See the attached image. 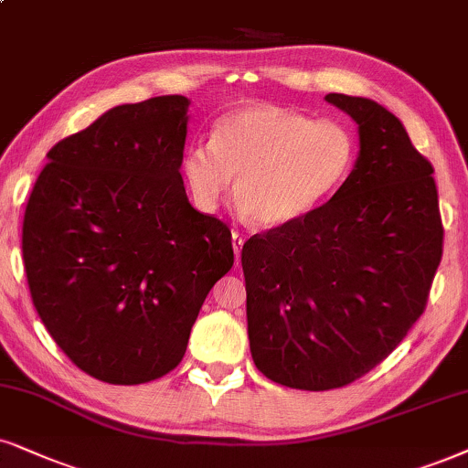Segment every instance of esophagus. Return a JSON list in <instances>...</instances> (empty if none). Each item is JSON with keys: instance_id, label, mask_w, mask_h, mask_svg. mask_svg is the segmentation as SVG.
<instances>
[{"instance_id": "34e87169", "label": "esophagus", "mask_w": 468, "mask_h": 468, "mask_svg": "<svg viewBox=\"0 0 468 468\" xmlns=\"http://www.w3.org/2000/svg\"><path fill=\"white\" fill-rule=\"evenodd\" d=\"M230 241H233L235 261H239V252H241V246H244V238H241L238 230H233V235H230Z\"/></svg>"}]
</instances>
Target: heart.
Returning <instances> with one entry per match:
<instances>
[{"mask_svg":"<svg viewBox=\"0 0 468 468\" xmlns=\"http://www.w3.org/2000/svg\"><path fill=\"white\" fill-rule=\"evenodd\" d=\"M350 129L274 103H246L216 121L211 142H192L181 176L203 214L218 209L230 179L239 214L257 227L281 229L309 216L352 173Z\"/></svg>","mask_w":468,"mask_h":468,"instance_id":"b5f03b06","label":"heart"}]
</instances>
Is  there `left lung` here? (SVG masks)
<instances>
[{"instance_id": "1", "label": "left lung", "mask_w": 468, "mask_h": 468, "mask_svg": "<svg viewBox=\"0 0 468 468\" xmlns=\"http://www.w3.org/2000/svg\"><path fill=\"white\" fill-rule=\"evenodd\" d=\"M356 122L358 157L326 205L241 248L257 369L330 391L374 369L421 317L442 254L431 164L380 103L326 94Z\"/></svg>"}]
</instances>
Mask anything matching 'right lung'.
<instances>
[{"mask_svg":"<svg viewBox=\"0 0 468 468\" xmlns=\"http://www.w3.org/2000/svg\"><path fill=\"white\" fill-rule=\"evenodd\" d=\"M190 99L116 105L47 153L23 218L40 322L97 380L175 369L209 289L233 265L230 230L187 200Z\"/></svg>","mask_w":468,"mask_h":468,"instance_id":"obj_1","label":"right lung"}]
</instances>
